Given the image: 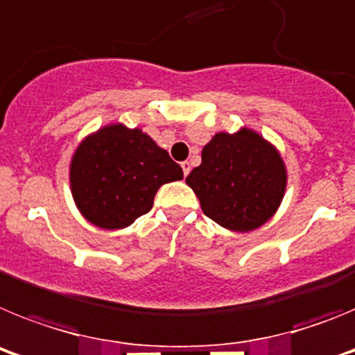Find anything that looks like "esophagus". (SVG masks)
Returning a JSON list of instances; mask_svg holds the SVG:
<instances>
[{"instance_id": "obj_1", "label": "esophagus", "mask_w": 355, "mask_h": 355, "mask_svg": "<svg viewBox=\"0 0 355 355\" xmlns=\"http://www.w3.org/2000/svg\"><path fill=\"white\" fill-rule=\"evenodd\" d=\"M181 167H183V174L188 175L190 174V171H192V165H190V162H183L181 163Z\"/></svg>"}]
</instances>
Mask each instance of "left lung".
I'll return each mask as SVG.
<instances>
[{
    "instance_id": "left-lung-1",
    "label": "left lung",
    "mask_w": 355,
    "mask_h": 355,
    "mask_svg": "<svg viewBox=\"0 0 355 355\" xmlns=\"http://www.w3.org/2000/svg\"><path fill=\"white\" fill-rule=\"evenodd\" d=\"M200 208L213 222L247 233L277 211L286 190V168L270 142L249 128L216 133L202 149V162L187 178Z\"/></svg>"
}]
</instances>
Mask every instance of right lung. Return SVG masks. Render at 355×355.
<instances>
[{"instance_id":"1","label":"right lung","mask_w":355,"mask_h":355,"mask_svg":"<svg viewBox=\"0 0 355 355\" xmlns=\"http://www.w3.org/2000/svg\"><path fill=\"white\" fill-rule=\"evenodd\" d=\"M69 178L74 202L90 224L122 229L153 208L162 184L183 180V171L142 130L110 124L78 146Z\"/></svg>"}]
</instances>
